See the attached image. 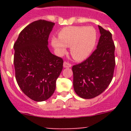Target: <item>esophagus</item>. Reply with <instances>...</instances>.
<instances>
[{"label": "esophagus", "mask_w": 131, "mask_h": 131, "mask_svg": "<svg viewBox=\"0 0 131 131\" xmlns=\"http://www.w3.org/2000/svg\"><path fill=\"white\" fill-rule=\"evenodd\" d=\"M63 67H64V68H70V67H72V64L68 63V62L64 61L63 63Z\"/></svg>", "instance_id": "1"}]
</instances>
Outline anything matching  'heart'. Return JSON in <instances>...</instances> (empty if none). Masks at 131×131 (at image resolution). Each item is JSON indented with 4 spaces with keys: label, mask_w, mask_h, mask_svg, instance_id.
<instances>
[{
    "label": "heart",
    "mask_w": 131,
    "mask_h": 131,
    "mask_svg": "<svg viewBox=\"0 0 131 131\" xmlns=\"http://www.w3.org/2000/svg\"><path fill=\"white\" fill-rule=\"evenodd\" d=\"M97 39V31L92 26H67L59 31V38H52L51 44L59 55L65 52L67 47H70L72 57L84 61L92 52Z\"/></svg>",
    "instance_id": "b5f03b06"
}]
</instances>
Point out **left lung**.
Segmentation results:
<instances>
[{
  "label": "left lung",
  "instance_id": "8db88e82",
  "mask_svg": "<svg viewBox=\"0 0 131 131\" xmlns=\"http://www.w3.org/2000/svg\"><path fill=\"white\" fill-rule=\"evenodd\" d=\"M98 27L101 36L96 49L84 61L72 67L74 91L84 99L101 94L110 85L114 73L115 47L112 35Z\"/></svg>",
  "mask_w": 131,
  "mask_h": 131
}]
</instances>
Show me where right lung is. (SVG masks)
<instances>
[{
	"label": "right lung",
	"instance_id": "add662e5",
	"mask_svg": "<svg viewBox=\"0 0 131 131\" xmlns=\"http://www.w3.org/2000/svg\"><path fill=\"white\" fill-rule=\"evenodd\" d=\"M54 25L43 19L32 22L21 31L14 44L17 83L35 101H46L52 96L63 70V59L52 54L47 47Z\"/></svg>",
	"mask_w": 131,
	"mask_h": 131
}]
</instances>
